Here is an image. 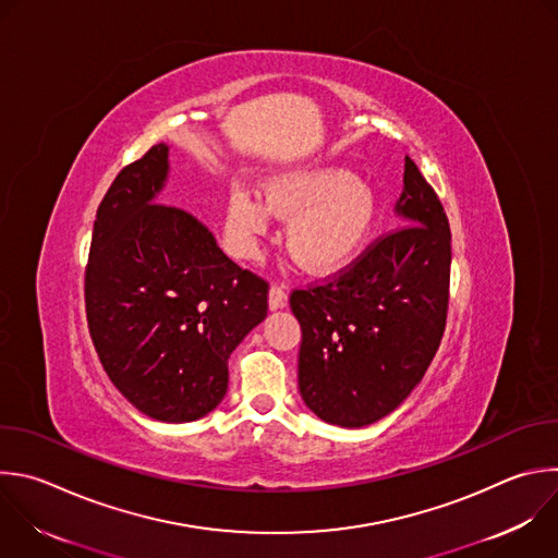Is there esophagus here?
<instances>
[{"label": "esophagus", "instance_id": "esophagus-1", "mask_svg": "<svg viewBox=\"0 0 558 558\" xmlns=\"http://www.w3.org/2000/svg\"><path fill=\"white\" fill-rule=\"evenodd\" d=\"M282 306H287V289L282 284H274L269 289V308L276 311Z\"/></svg>", "mask_w": 558, "mask_h": 558}]
</instances>
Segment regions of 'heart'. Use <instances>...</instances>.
Returning a JSON list of instances; mask_svg holds the SVG:
<instances>
[{
  "label": "heart",
  "mask_w": 558,
  "mask_h": 558,
  "mask_svg": "<svg viewBox=\"0 0 558 558\" xmlns=\"http://www.w3.org/2000/svg\"><path fill=\"white\" fill-rule=\"evenodd\" d=\"M265 202L234 189L228 202V232L241 256H252L271 215L289 219L287 250L311 274L348 265L377 223V197L369 185L339 166H311L280 172L265 183Z\"/></svg>",
  "instance_id": "1"
}]
</instances>
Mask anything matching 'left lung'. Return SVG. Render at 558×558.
Returning <instances> with one entry per match:
<instances>
[{
  "label": "left lung",
  "mask_w": 558,
  "mask_h": 558,
  "mask_svg": "<svg viewBox=\"0 0 558 558\" xmlns=\"http://www.w3.org/2000/svg\"><path fill=\"white\" fill-rule=\"evenodd\" d=\"M403 185L397 213L405 226L289 300L302 328L300 395L330 425L363 427L395 412L425 377L445 332L449 219L410 157Z\"/></svg>",
  "instance_id": "1"
}]
</instances>
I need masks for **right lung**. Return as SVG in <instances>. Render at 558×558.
Masks as SVG:
<instances>
[{"instance_id": "right-lung-1", "label": "right lung", "mask_w": 558, "mask_h": 558, "mask_svg": "<svg viewBox=\"0 0 558 558\" xmlns=\"http://www.w3.org/2000/svg\"><path fill=\"white\" fill-rule=\"evenodd\" d=\"M168 146L124 166L102 197L85 269L89 335L142 414L191 423L228 392V359L267 317L269 284L230 260L195 215L155 204Z\"/></svg>"}]
</instances>
